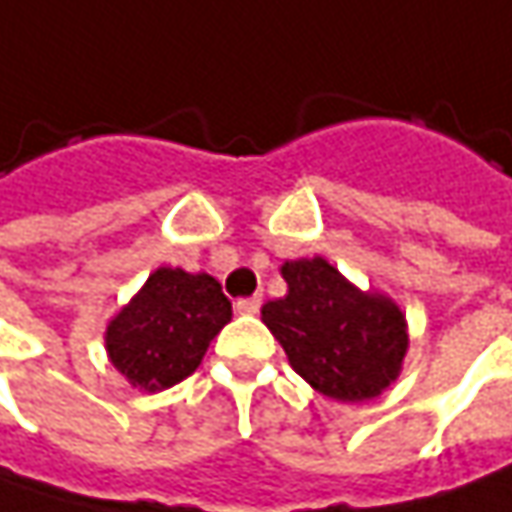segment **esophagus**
I'll return each instance as SVG.
<instances>
[{
	"label": "esophagus",
	"instance_id": "1",
	"mask_svg": "<svg viewBox=\"0 0 512 512\" xmlns=\"http://www.w3.org/2000/svg\"><path fill=\"white\" fill-rule=\"evenodd\" d=\"M259 307H262V299H259V296H250V299H239V302H236V313L253 316V313H259Z\"/></svg>",
	"mask_w": 512,
	"mask_h": 512
}]
</instances>
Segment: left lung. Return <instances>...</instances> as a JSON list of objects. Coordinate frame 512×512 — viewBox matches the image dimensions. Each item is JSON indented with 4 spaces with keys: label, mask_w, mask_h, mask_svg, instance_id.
<instances>
[{
    "label": "left lung",
    "mask_w": 512,
    "mask_h": 512,
    "mask_svg": "<svg viewBox=\"0 0 512 512\" xmlns=\"http://www.w3.org/2000/svg\"><path fill=\"white\" fill-rule=\"evenodd\" d=\"M287 293L262 307V322L290 367L336 402H367L399 379L410 347L404 310L387 293L362 290L325 256L279 267Z\"/></svg>",
    "instance_id": "8db88e82"
}]
</instances>
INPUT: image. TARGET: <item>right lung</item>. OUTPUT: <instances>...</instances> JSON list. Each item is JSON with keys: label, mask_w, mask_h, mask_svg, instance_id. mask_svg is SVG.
<instances>
[{"label": "right lung", "mask_w": 512, "mask_h": 512, "mask_svg": "<svg viewBox=\"0 0 512 512\" xmlns=\"http://www.w3.org/2000/svg\"><path fill=\"white\" fill-rule=\"evenodd\" d=\"M233 310L210 273L156 267L105 327L110 364L130 387L159 393L187 379Z\"/></svg>", "instance_id": "add662e5"}]
</instances>
